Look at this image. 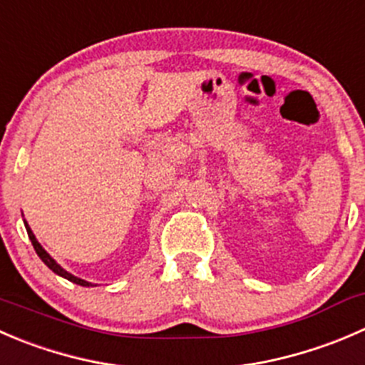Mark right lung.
Masks as SVG:
<instances>
[{"label":"right lung","instance_id":"1","mask_svg":"<svg viewBox=\"0 0 365 365\" xmlns=\"http://www.w3.org/2000/svg\"><path fill=\"white\" fill-rule=\"evenodd\" d=\"M24 226H26V232H28V237H30V240H31V244H34V250L37 251V255L38 257H41V260L44 262L46 265H48L49 269H51L53 272H56V274H58V277H62V278H66V280H69V282H73V284H76V285H81V287H93V284H88V282H85V280H81V278H78V277H74V274H71V272H67L66 269L63 267H60L58 264H56L55 260H53L51 257H49V253L48 251L44 250V247L41 246V244H38V240L35 239V235H34V232H31V228L30 226H28V222L24 221Z\"/></svg>","mask_w":365,"mask_h":365}]
</instances>
